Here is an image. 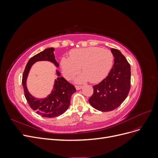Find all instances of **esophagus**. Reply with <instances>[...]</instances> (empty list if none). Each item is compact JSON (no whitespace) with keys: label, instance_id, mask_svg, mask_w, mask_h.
<instances>
[{"label":"esophagus","instance_id":"esophagus-1","mask_svg":"<svg viewBox=\"0 0 158 158\" xmlns=\"http://www.w3.org/2000/svg\"><path fill=\"white\" fill-rule=\"evenodd\" d=\"M82 88V86H81V85H76V89L77 90L81 89Z\"/></svg>","mask_w":158,"mask_h":158}]
</instances>
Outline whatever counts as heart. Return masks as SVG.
Listing matches in <instances>:
<instances>
[{"mask_svg": "<svg viewBox=\"0 0 158 158\" xmlns=\"http://www.w3.org/2000/svg\"><path fill=\"white\" fill-rule=\"evenodd\" d=\"M114 56L107 49L98 47L76 49L70 52V58L63 57L60 69L64 77L71 80L77 74L82 67L84 73L78 76L76 82L82 83L89 80L96 83L103 80L111 70Z\"/></svg>", "mask_w": 158, "mask_h": 158, "instance_id": "1", "label": "heart"}]
</instances>
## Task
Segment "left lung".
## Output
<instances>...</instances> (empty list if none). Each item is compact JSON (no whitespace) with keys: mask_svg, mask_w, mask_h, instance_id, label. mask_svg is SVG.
Listing matches in <instances>:
<instances>
[{"mask_svg":"<svg viewBox=\"0 0 158 158\" xmlns=\"http://www.w3.org/2000/svg\"><path fill=\"white\" fill-rule=\"evenodd\" d=\"M114 64L107 77L94 85L89 103L102 112L115 109L125 101L131 88V66L120 51L111 48Z\"/></svg>","mask_w":158,"mask_h":158,"instance_id":"8db88e82","label":"left lung"}]
</instances>
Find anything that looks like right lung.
<instances>
[{"label":"right lung","mask_w":158,"mask_h":158,"mask_svg":"<svg viewBox=\"0 0 158 158\" xmlns=\"http://www.w3.org/2000/svg\"><path fill=\"white\" fill-rule=\"evenodd\" d=\"M54 51L53 47H50L31 57L27 63L22 76V85L28 104L37 114L47 118H54L63 114L70 106L72 95L76 91L73 85L60 76V73L57 69L55 73L57 78L54 81L53 88L47 97L37 98L28 91L27 78L31 66L36 62L49 61L56 68L59 67V64L55 59Z\"/></svg>","instance_id":"right-lung-1"}]
</instances>
